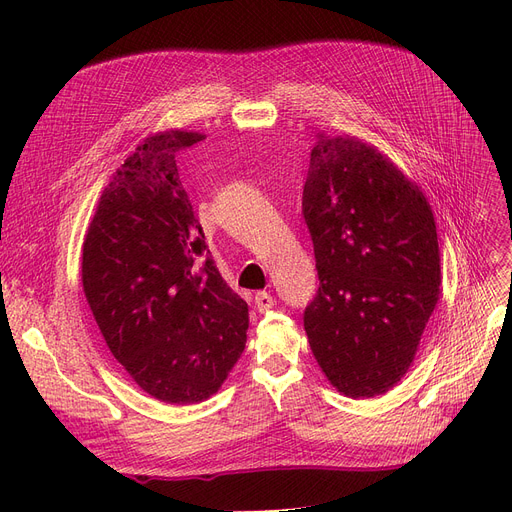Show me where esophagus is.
I'll list each match as a JSON object with an SVG mask.
<instances>
[{"label":"esophagus","instance_id":"esophagus-1","mask_svg":"<svg viewBox=\"0 0 512 512\" xmlns=\"http://www.w3.org/2000/svg\"><path fill=\"white\" fill-rule=\"evenodd\" d=\"M274 303H276V299L272 297L270 292H257L255 294V309L259 311V313H265V311H270L272 307H274Z\"/></svg>","mask_w":512,"mask_h":512}]
</instances>
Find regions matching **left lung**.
Wrapping results in <instances>:
<instances>
[{
	"label": "left lung",
	"mask_w": 512,
	"mask_h": 512,
	"mask_svg": "<svg viewBox=\"0 0 512 512\" xmlns=\"http://www.w3.org/2000/svg\"><path fill=\"white\" fill-rule=\"evenodd\" d=\"M303 215L319 276L303 317L311 351L338 392L386 394L411 367L440 299L432 207L375 147L319 134Z\"/></svg>",
	"instance_id": "obj_1"
}]
</instances>
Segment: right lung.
<instances>
[{
  "mask_svg": "<svg viewBox=\"0 0 512 512\" xmlns=\"http://www.w3.org/2000/svg\"><path fill=\"white\" fill-rule=\"evenodd\" d=\"M203 139L157 132L124 159L103 188L80 263L107 348L168 405L218 392L249 330V307L215 267L178 176V151Z\"/></svg>",
  "mask_w": 512,
  "mask_h": 512,
  "instance_id": "1",
  "label": "right lung"
}]
</instances>
